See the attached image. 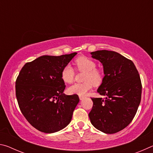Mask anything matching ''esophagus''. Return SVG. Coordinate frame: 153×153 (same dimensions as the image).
<instances>
[{"instance_id": "1", "label": "esophagus", "mask_w": 153, "mask_h": 153, "mask_svg": "<svg viewBox=\"0 0 153 153\" xmlns=\"http://www.w3.org/2000/svg\"><path fill=\"white\" fill-rule=\"evenodd\" d=\"M79 98L80 100H83L84 98V96H79Z\"/></svg>"}]
</instances>
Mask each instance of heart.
I'll list each match as a JSON object with an SVG mask.
<instances>
[{"label": "heart", "instance_id": "heart-1", "mask_svg": "<svg viewBox=\"0 0 153 153\" xmlns=\"http://www.w3.org/2000/svg\"><path fill=\"white\" fill-rule=\"evenodd\" d=\"M75 65L79 71H85L83 83H77L69 86L67 92L71 94L84 96L92 88L93 84L98 86L103 79V73L96 68L97 64L92 59L86 56H80L75 61ZM61 79L65 83L71 84L74 82L75 71L70 65H67L61 71Z\"/></svg>", "mask_w": 153, "mask_h": 153}]
</instances>
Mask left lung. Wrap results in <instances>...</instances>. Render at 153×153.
I'll use <instances>...</instances> for the list:
<instances>
[{"label":"left lung","instance_id":"8db88e82","mask_svg":"<svg viewBox=\"0 0 153 153\" xmlns=\"http://www.w3.org/2000/svg\"><path fill=\"white\" fill-rule=\"evenodd\" d=\"M90 54L102 64L105 76L97 92L105 97L92 98L90 121L105 134L117 133L131 123L140 103V75L132 61L115 51L102 50Z\"/></svg>","mask_w":153,"mask_h":153}]
</instances>
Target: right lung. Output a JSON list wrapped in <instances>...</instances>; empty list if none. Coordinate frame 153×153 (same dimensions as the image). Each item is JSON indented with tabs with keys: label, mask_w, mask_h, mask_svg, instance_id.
<instances>
[{
	"label": "right lung",
	"mask_w": 153,
	"mask_h": 153,
	"mask_svg": "<svg viewBox=\"0 0 153 153\" xmlns=\"http://www.w3.org/2000/svg\"><path fill=\"white\" fill-rule=\"evenodd\" d=\"M77 53L44 55L24 65L15 82L18 105L33 128L44 133L56 132L70 123L79 99L66 95L61 71Z\"/></svg>",
	"instance_id": "add662e5"
}]
</instances>
